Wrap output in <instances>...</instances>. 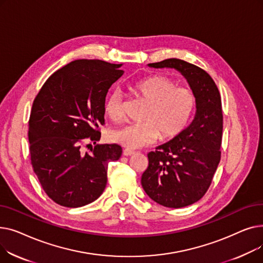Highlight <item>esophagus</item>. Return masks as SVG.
Masks as SVG:
<instances>
[{
	"mask_svg": "<svg viewBox=\"0 0 263 263\" xmlns=\"http://www.w3.org/2000/svg\"><path fill=\"white\" fill-rule=\"evenodd\" d=\"M122 154H123V156L130 157V156H133V155H134V151H133V150H130V149H124Z\"/></svg>",
	"mask_w": 263,
	"mask_h": 263,
	"instance_id": "1",
	"label": "esophagus"
}]
</instances>
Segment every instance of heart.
<instances>
[{"mask_svg": "<svg viewBox=\"0 0 263 263\" xmlns=\"http://www.w3.org/2000/svg\"><path fill=\"white\" fill-rule=\"evenodd\" d=\"M132 89L147 104L142 122L130 123L108 133V140L129 149L153 144L158 137L172 141L190 124L197 107L195 92L166 76H153L136 82ZM106 115L115 121L122 118V93L110 91L104 102Z\"/></svg>", "mask_w": 263, "mask_h": 263, "instance_id": "obj_1", "label": "heart"}]
</instances>
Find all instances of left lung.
I'll return each mask as SVG.
<instances>
[{"instance_id":"obj_1","label":"left lung","mask_w":263,"mask_h":263,"mask_svg":"<svg viewBox=\"0 0 263 263\" xmlns=\"http://www.w3.org/2000/svg\"><path fill=\"white\" fill-rule=\"evenodd\" d=\"M149 66L177 69L197 98L194 120L176 139L150 151L141 180L146 194L159 204L183 208L205 194L220 161L222 100L213 79L198 66L178 59Z\"/></svg>"}]
</instances>
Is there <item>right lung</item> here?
I'll return each mask as SVG.
<instances>
[{
  "label": "right lung",
  "instance_id": "obj_1",
  "mask_svg": "<svg viewBox=\"0 0 263 263\" xmlns=\"http://www.w3.org/2000/svg\"><path fill=\"white\" fill-rule=\"evenodd\" d=\"M121 65L77 60L55 71L34 99L29 120L31 164L46 194L67 208L99 198L107 164L120 158L117 144L96 145L104 123L108 88L123 73Z\"/></svg>",
  "mask_w": 263,
  "mask_h": 263
}]
</instances>
